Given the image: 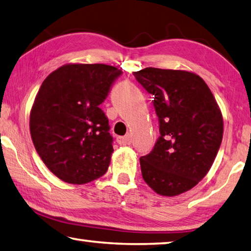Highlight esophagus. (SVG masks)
Returning a JSON list of instances; mask_svg holds the SVG:
<instances>
[{"label":"esophagus","mask_w":251,"mask_h":251,"mask_svg":"<svg viewBox=\"0 0 251 251\" xmlns=\"http://www.w3.org/2000/svg\"><path fill=\"white\" fill-rule=\"evenodd\" d=\"M117 142L120 144V146H128V144L131 143L130 135H125V137H118Z\"/></svg>","instance_id":"34e87169"}]
</instances>
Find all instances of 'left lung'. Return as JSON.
<instances>
[{
    "label": "left lung",
    "mask_w": 251,
    "mask_h": 251,
    "mask_svg": "<svg viewBox=\"0 0 251 251\" xmlns=\"http://www.w3.org/2000/svg\"><path fill=\"white\" fill-rule=\"evenodd\" d=\"M133 75L154 98L159 119L160 137L152 151L140 157L143 179L160 195L182 194L214 163L223 140L221 110L195 74L148 67Z\"/></svg>",
    "instance_id": "1"
}]
</instances>
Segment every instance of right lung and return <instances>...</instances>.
I'll return each instance as SVG.
<instances>
[{
	"mask_svg": "<svg viewBox=\"0 0 251 251\" xmlns=\"http://www.w3.org/2000/svg\"><path fill=\"white\" fill-rule=\"evenodd\" d=\"M121 75L104 64H69L43 81L30 111V135L61 181L86 184L107 172L113 138L100 104Z\"/></svg>",
	"mask_w": 251,
	"mask_h": 251,
	"instance_id": "1",
	"label": "right lung"
}]
</instances>
